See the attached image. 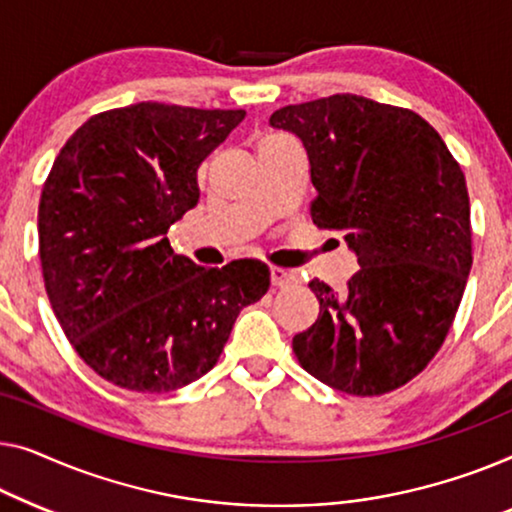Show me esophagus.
I'll return each instance as SVG.
<instances>
[{
	"label": "esophagus",
	"mask_w": 512,
	"mask_h": 512,
	"mask_svg": "<svg viewBox=\"0 0 512 512\" xmlns=\"http://www.w3.org/2000/svg\"><path fill=\"white\" fill-rule=\"evenodd\" d=\"M294 273L287 271V269H280V266H271V283L276 287H287L294 283Z\"/></svg>",
	"instance_id": "34e87169"
}]
</instances>
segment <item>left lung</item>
<instances>
[{"label":"left lung","mask_w":512,"mask_h":512,"mask_svg":"<svg viewBox=\"0 0 512 512\" xmlns=\"http://www.w3.org/2000/svg\"><path fill=\"white\" fill-rule=\"evenodd\" d=\"M269 125L304 143L313 222L341 232L359 264L345 292L308 283L320 318L292 338L294 355L338 392L397 390L443 345L469 278L462 169L427 120L359 95L285 106Z\"/></svg>","instance_id":"obj_1"}]
</instances>
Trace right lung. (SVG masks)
Returning a JSON list of instances; mask_svg holds the SVG:
<instances>
[{"label":"right lung","instance_id":"right-lung-1","mask_svg":"<svg viewBox=\"0 0 512 512\" xmlns=\"http://www.w3.org/2000/svg\"><path fill=\"white\" fill-rule=\"evenodd\" d=\"M246 118L141 102L92 115L43 185L39 257L64 334L92 371L162 394L218 362L241 308L269 290V266L204 269L176 255L169 227L199 201V164Z\"/></svg>","mask_w":512,"mask_h":512}]
</instances>
